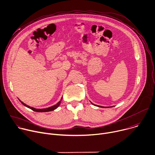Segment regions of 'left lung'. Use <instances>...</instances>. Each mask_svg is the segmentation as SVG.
Here are the masks:
<instances>
[{"instance_id": "obj_1", "label": "left lung", "mask_w": 155, "mask_h": 155, "mask_svg": "<svg viewBox=\"0 0 155 155\" xmlns=\"http://www.w3.org/2000/svg\"><path fill=\"white\" fill-rule=\"evenodd\" d=\"M91 103L92 104H94V105H95L94 104H93V103H92L91 102ZM95 106H96V105H95ZM98 106V107H103V108H104V107H105V108H106V107H103V106ZM112 107H113V106H112Z\"/></svg>"}]
</instances>
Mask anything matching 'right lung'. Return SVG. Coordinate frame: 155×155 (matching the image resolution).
<instances>
[{
  "label": "right lung",
  "instance_id": "add662e5",
  "mask_svg": "<svg viewBox=\"0 0 155 155\" xmlns=\"http://www.w3.org/2000/svg\"><path fill=\"white\" fill-rule=\"evenodd\" d=\"M62 97H61L60 101L59 102H58L56 104L54 105L53 106H51V107H48V108H45V109H36V108H34V107H30V106H29L25 104L23 102L21 101L20 100H19V101L21 102V103H22L24 106H25V107H28V108H29V109H32V110H34V111L38 112H45L52 111V110H55V109H57V108L59 106V105H60V103H61V100H62Z\"/></svg>",
  "mask_w": 155,
  "mask_h": 155
}]
</instances>
